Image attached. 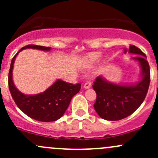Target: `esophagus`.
I'll return each instance as SVG.
<instances>
[{
    "label": "esophagus",
    "instance_id": "esophagus-1",
    "mask_svg": "<svg viewBox=\"0 0 158 158\" xmlns=\"http://www.w3.org/2000/svg\"><path fill=\"white\" fill-rule=\"evenodd\" d=\"M91 85H92V83H91L90 81H88L87 82H85V85H84V89H89L91 87Z\"/></svg>",
    "mask_w": 158,
    "mask_h": 158
}]
</instances>
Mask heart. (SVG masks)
Listing matches in <instances>:
<instances>
[{
  "label": "heart",
  "mask_w": 158,
  "mask_h": 158,
  "mask_svg": "<svg viewBox=\"0 0 158 158\" xmlns=\"http://www.w3.org/2000/svg\"><path fill=\"white\" fill-rule=\"evenodd\" d=\"M101 56L102 53L99 52H91V53L87 55L86 59H85V63L87 64V66H92L100 60Z\"/></svg>",
  "instance_id": "1"
}]
</instances>
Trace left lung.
Wrapping results in <instances>:
<instances>
[{
    "label": "left lung",
    "mask_w": 158,
    "mask_h": 158,
    "mask_svg": "<svg viewBox=\"0 0 158 158\" xmlns=\"http://www.w3.org/2000/svg\"><path fill=\"white\" fill-rule=\"evenodd\" d=\"M128 52L139 55L133 58L141 67V79L138 83L120 85L100 76L92 85L97 95L94 109L106 120L118 121L131 115L142 104L148 93L151 76L145 54L134 45H130Z\"/></svg>",
    "instance_id": "8db88e82"
}]
</instances>
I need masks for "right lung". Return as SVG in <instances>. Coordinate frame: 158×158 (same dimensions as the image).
Returning a JSON list of instances; mask_svg holds the SVG:
<instances>
[{"label":"right lung","mask_w":158,"mask_h":158,"mask_svg":"<svg viewBox=\"0 0 158 158\" xmlns=\"http://www.w3.org/2000/svg\"><path fill=\"white\" fill-rule=\"evenodd\" d=\"M36 49L49 51L51 47L27 45L21 48L11 60L8 75L9 89L16 105L24 114L31 118L44 122H54L63 115L72 98L79 92L81 84H72L57 79L44 92L36 95H25L18 90L13 82L12 72L14 60L19 52L25 49Z\"/></svg>","instance_id":"obj_1"}]
</instances>
